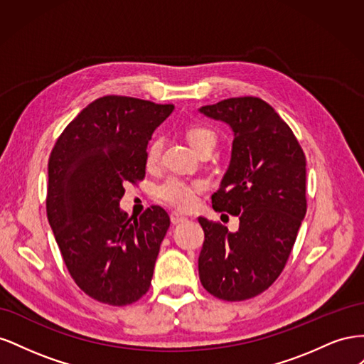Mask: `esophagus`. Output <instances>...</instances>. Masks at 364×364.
Segmentation results:
<instances>
[{
  "mask_svg": "<svg viewBox=\"0 0 364 364\" xmlns=\"http://www.w3.org/2000/svg\"><path fill=\"white\" fill-rule=\"evenodd\" d=\"M170 218H171V223H173V225H179V223L186 222V217L182 215V214H179V213H173V214L170 215Z\"/></svg>",
  "mask_w": 364,
  "mask_h": 364,
  "instance_id": "esophagus-1",
  "label": "esophagus"
}]
</instances>
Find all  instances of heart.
<instances>
[{"label":"heart","instance_id":"obj_1","mask_svg":"<svg viewBox=\"0 0 364 364\" xmlns=\"http://www.w3.org/2000/svg\"><path fill=\"white\" fill-rule=\"evenodd\" d=\"M186 139L190 146L199 151L205 147H214L217 142L215 132L205 126H193L186 132ZM162 139L155 138L147 149V164H156L161 155ZM205 190V185L200 181H185L181 178H168L161 185L156 186L155 194L158 199L168 203L173 208H178L181 211H188L197 203V197Z\"/></svg>","mask_w":364,"mask_h":364}]
</instances>
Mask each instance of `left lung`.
Wrapping results in <instances>:
<instances>
[{
	"label": "left lung",
	"mask_w": 364,
	"mask_h": 364,
	"mask_svg": "<svg viewBox=\"0 0 364 364\" xmlns=\"http://www.w3.org/2000/svg\"><path fill=\"white\" fill-rule=\"evenodd\" d=\"M232 130L229 167L213 208L237 215V232L199 217L205 243L199 277L223 301H245L277 281L306 213L305 155L291 129L257 97L199 107Z\"/></svg>",
	"instance_id": "1"
}]
</instances>
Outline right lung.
Returning <instances> with one entry per match:
<instances>
[{
	"label": "right lung",
	"instance_id": "obj_1",
	"mask_svg": "<svg viewBox=\"0 0 364 364\" xmlns=\"http://www.w3.org/2000/svg\"><path fill=\"white\" fill-rule=\"evenodd\" d=\"M173 109L132 97L97 98L50 155L48 223L73 279L98 302L132 304L151 284L170 217L151 206L130 222L119 200L126 182L144 178L149 141Z\"/></svg>",
	"mask_w": 364,
	"mask_h": 364
}]
</instances>
